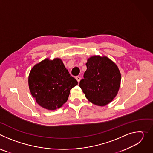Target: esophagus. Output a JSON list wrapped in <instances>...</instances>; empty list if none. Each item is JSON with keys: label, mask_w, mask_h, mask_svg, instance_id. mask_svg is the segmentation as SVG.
I'll return each mask as SVG.
<instances>
[{"label": "esophagus", "mask_w": 153, "mask_h": 153, "mask_svg": "<svg viewBox=\"0 0 153 153\" xmlns=\"http://www.w3.org/2000/svg\"><path fill=\"white\" fill-rule=\"evenodd\" d=\"M76 80H77V81L78 82H80V76H76Z\"/></svg>", "instance_id": "34e87169"}]
</instances>
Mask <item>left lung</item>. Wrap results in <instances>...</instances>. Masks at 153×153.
I'll list each match as a JSON object with an SVG mask.
<instances>
[{
  "label": "left lung",
  "instance_id": "1",
  "mask_svg": "<svg viewBox=\"0 0 153 153\" xmlns=\"http://www.w3.org/2000/svg\"><path fill=\"white\" fill-rule=\"evenodd\" d=\"M86 70L79 86L91 103L105 106L117 95L121 74L117 65L107 57L93 56L88 59Z\"/></svg>",
  "mask_w": 153,
  "mask_h": 153
}]
</instances>
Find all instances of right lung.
<instances>
[{
    "label": "right lung",
    "instance_id": "obj_1",
    "mask_svg": "<svg viewBox=\"0 0 153 153\" xmlns=\"http://www.w3.org/2000/svg\"><path fill=\"white\" fill-rule=\"evenodd\" d=\"M60 59H46L36 64L29 74L31 93L37 103L49 110L61 107L68 99L70 90L77 85Z\"/></svg>",
    "mask_w": 153,
    "mask_h": 153
}]
</instances>
